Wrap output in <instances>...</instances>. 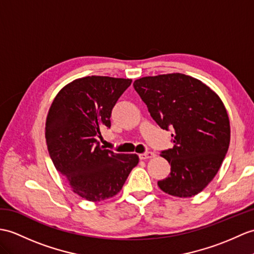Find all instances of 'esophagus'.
I'll return each instance as SVG.
<instances>
[{
	"label": "esophagus",
	"instance_id": "34e87169",
	"mask_svg": "<svg viewBox=\"0 0 254 254\" xmlns=\"http://www.w3.org/2000/svg\"><path fill=\"white\" fill-rule=\"evenodd\" d=\"M139 159L140 160H146V159H150V158H154L155 157V154L152 151H147V152H144V154H139Z\"/></svg>",
	"mask_w": 254,
	"mask_h": 254
}]
</instances>
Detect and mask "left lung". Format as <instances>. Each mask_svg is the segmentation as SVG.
Here are the masks:
<instances>
[{"mask_svg": "<svg viewBox=\"0 0 254 254\" xmlns=\"http://www.w3.org/2000/svg\"><path fill=\"white\" fill-rule=\"evenodd\" d=\"M134 88L158 126L173 129V148L161 151L171 173L158 186L174 197L202 191L222 166L231 141L225 106L203 82L183 73L144 76Z\"/></svg>", "mask_w": 254, "mask_h": 254, "instance_id": "left-lung-1", "label": "left lung"}]
</instances>
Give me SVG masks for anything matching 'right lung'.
<instances>
[{"mask_svg":"<svg viewBox=\"0 0 254 254\" xmlns=\"http://www.w3.org/2000/svg\"><path fill=\"white\" fill-rule=\"evenodd\" d=\"M131 79L91 75L70 82L53 100L45 123L47 149L71 190L88 201L116 196L137 166L136 154L104 149L100 129Z\"/></svg>","mask_w":254,"mask_h":254,"instance_id":"1","label":"right lung"}]
</instances>
